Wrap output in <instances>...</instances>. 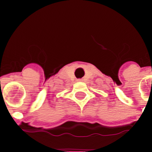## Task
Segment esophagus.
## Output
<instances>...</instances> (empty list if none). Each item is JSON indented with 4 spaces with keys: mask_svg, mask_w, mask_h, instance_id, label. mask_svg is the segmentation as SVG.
Masks as SVG:
<instances>
[{
    "mask_svg": "<svg viewBox=\"0 0 152 152\" xmlns=\"http://www.w3.org/2000/svg\"><path fill=\"white\" fill-rule=\"evenodd\" d=\"M82 79H79V80H77V81H82Z\"/></svg>",
    "mask_w": 152,
    "mask_h": 152,
    "instance_id": "obj_1",
    "label": "esophagus"
}]
</instances>
